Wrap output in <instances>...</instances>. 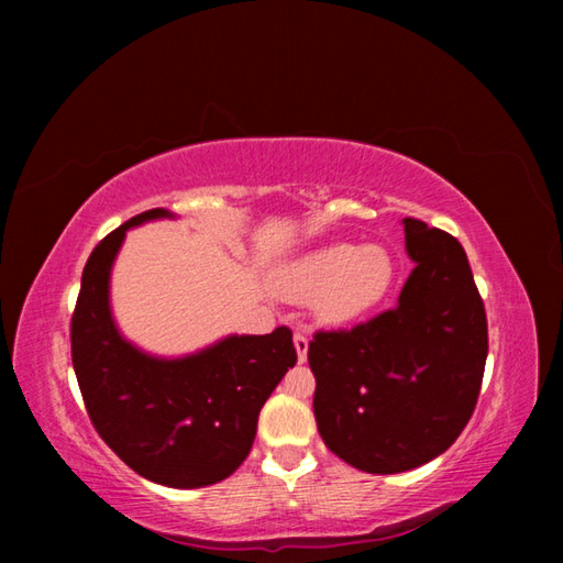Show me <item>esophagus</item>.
I'll return each mask as SVG.
<instances>
[{"label":"esophagus","instance_id":"esophagus-1","mask_svg":"<svg viewBox=\"0 0 563 563\" xmlns=\"http://www.w3.org/2000/svg\"><path fill=\"white\" fill-rule=\"evenodd\" d=\"M292 341H295V349H297V361L305 363V361H307V349H309L307 333H305V331H295Z\"/></svg>","mask_w":563,"mask_h":563}]
</instances>
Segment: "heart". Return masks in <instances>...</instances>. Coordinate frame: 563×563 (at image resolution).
Instances as JSON below:
<instances>
[{
  "instance_id": "heart-1",
  "label": "heart",
  "mask_w": 563,
  "mask_h": 563,
  "mask_svg": "<svg viewBox=\"0 0 563 563\" xmlns=\"http://www.w3.org/2000/svg\"><path fill=\"white\" fill-rule=\"evenodd\" d=\"M394 283V258L379 244H329L288 263L275 288L292 302L317 300L329 324L363 317L385 300Z\"/></svg>"
}]
</instances>
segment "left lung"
Wrapping results in <instances>:
<instances>
[{"instance_id": "8db88e82", "label": "left lung", "mask_w": 563, "mask_h": 563, "mask_svg": "<svg viewBox=\"0 0 563 563\" xmlns=\"http://www.w3.org/2000/svg\"><path fill=\"white\" fill-rule=\"evenodd\" d=\"M416 268L399 302L365 324L317 331L321 440L367 474L416 470L445 452L470 423L488 353L484 300L452 234L406 218Z\"/></svg>"}]
</instances>
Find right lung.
I'll use <instances>...</instances> for the list:
<instances>
[{"instance_id": "1", "label": "right lung", "mask_w": 563, "mask_h": 563, "mask_svg": "<svg viewBox=\"0 0 563 563\" xmlns=\"http://www.w3.org/2000/svg\"><path fill=\"white\" fill-rule=\"evenodd\" d=\"M159 218L172 212H140L91 251L69 327L71 365L93 428L130 470L162 486L200 488L246 460L263 404L297 351L288 327L227 336L176 361L128 343L111 317V266L130 227Z\"/></svg>"}]
</instances>
